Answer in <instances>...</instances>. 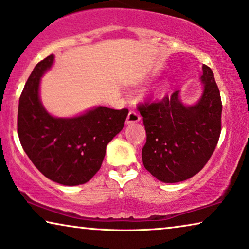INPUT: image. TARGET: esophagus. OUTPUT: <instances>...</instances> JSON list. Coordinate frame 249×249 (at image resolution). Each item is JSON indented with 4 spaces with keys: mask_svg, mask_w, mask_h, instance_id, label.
Segmentation results:
<instances>
[{
    "mask_svg": "<svg viewBox=\"0 0 249 249\" xmlns=\"http://www.w3.org/2000/svg\"><path fill=\"white\" fill-rule=\"evenodd\" d=\"M140 121V116L138 112H136V111H130V112L128 113V117H127V124H136V122Z\"/></svg>",
    "mask_w": 249,
    "mask_h": 249,
    "instance_id": "34e87169",
    "label": "esophagus"
}]
</instances>
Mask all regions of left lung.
<instances>
[{"instance_id": "1", "label": "left lung", "mask_w": 249, "mask_h": 249, "mask_svg": "<svg viewBox=\"0 0 249 249\" xmlns=\"http://www.w3.org/2000/svg\"><path fill=\"white\" fill-rule=\"evenodd\" d=\"M204 89L199 102L184 106L175 91L160 101L138 104L146 129L143 166L164 183L185 181L210 160L221 132L222 103L213 73L202 66Z\"/></svg>"}]
</instances>
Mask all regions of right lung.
Instances as JSON below:
<instances>
[{
	"instance_id": "obj_1",
	"label": "right lung",
	"mask_w": 249,
	"mask_h": 249,
	"mask_svg": "<svg viewBox=\"0 0 249 249\" xmlns=\"http://www.w3.org/2000/svg\"><path fill=\"white\" fill-rule=\"evenodd\" d=\"M53 62V55L39 62L24 85L18 135L28 157L46 178L68 186L84 184L100 169L107 145L122 130L129 111L98 107L80 117H52L39 99V84Z\"/></svg>"
}]
</instances>
